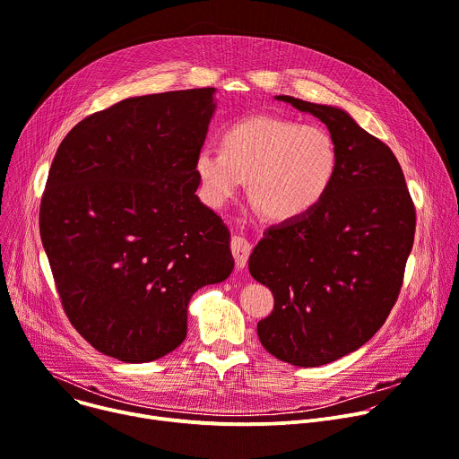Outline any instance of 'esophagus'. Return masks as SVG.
<instances>
[{
    "label": "esophagus",
    "instance_id": "34e87169",
    "mask_svg": "<svg viewBox=\"0 0 459 459\" xmlns=\"http://www.w3.org/2000/svg\"><path fill=\"white\" fill-rule=\"evenodd\" d=\"M230 250H232V255H234V261H236V267L243 269L247 265L250 250H252L250 241L245 236H234L230 239Z\"/></svg>",
    "mask_w": 459,
    "mask_h": 459
}]
</instances>
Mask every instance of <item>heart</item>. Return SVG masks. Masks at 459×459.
Listing matches in <instances>:
<instances>
[{
	"instance_id": "obj_1",
	"label": "heart",
	"mask_w": 459,
	"mask_h": 459,
	"mask_svg": "<svg viewBox=\"0 0 459 459\" xmlns=\"http://www.w3.org/2000/svg\"><path fill=\"white\" fill-rule=\"evenodd\" d=\"M338 147L329 128L280 116H254L229 126L221 147L205 145L195 156L209 204L223 205L243 190L276 221L316 211L338 174Z\"/></svg>"
}]
</instances>
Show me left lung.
Wrapping results in <instances>:
<instances>
[{
	"label": "left lung",
	"mask_w": 459,
	"mask_h": 459,
	"mask_svg": "<svg viewBox=\"0 0 459 459\" xmlns=\"http://www.w3.org/2000/svg\"><path fill=\"white\" fill-rule=\"evenodd\" d=\"M276 100L321 119L340 163L323 204L271 227L250 254L252 278L274 294L257 336L285 363L319 367L358 351L388 317L412 250L416 209L396 156L345 110Z\"/></svg>",
	"instance_id": "obj_1"
}]
</instances>
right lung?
Wrapping results in <instances>:
<instances>
[{
	"label": "right lung",
	"mask_w": 459,
	"mask_h": 459,
	"mask_svg": "<svg viewBox=\"0 0 459 459\" xmlns=\"http://www.w3.org/2000/svg\"><path fill=\"white\" fill-rule=\"evenodd\" d=\"M214 89L126 98L63 138L39 234L65 314L100 352L163 358L186 336V308L234 269L229 229L195 190Z\"/></svg>",
	"instance_id": "1"
}]
</instances>
